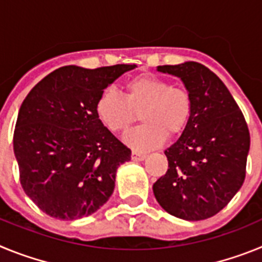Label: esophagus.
Returning a JSON list of instances; mask_svg holds the SVG:
<instances>
[{
    "mask_svg": "<svg viewBox=\"0 0 262 262\" xmlns=\"http://www.w3.org/2000/svg\"><path fill=\"white\" fill-rule=\"evenodd\" d=\"M145 157H147V155L140 154V152L138 151H133V154H131V159L135 160V161H142V160H144Z\"/></svg>",
    "mask_w": 262,
    "mask_h": 262,
    "instance_id": "obj_1",
    "label": "esophagus"
}]
</instances>
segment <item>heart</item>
<instances>
[{"label": "heart", "instance_id": "obj_1", "mask_svg": "<svg viewBox=\"0 0 262 262\" xmlns=\"http://www.w3.org/2000/svg\"><path fill=\"white\" fill-rule=\"evenodd\" d=\"M193 110L189 90L172 85L154 75H140L124 85V96L113 88L99 94L96 114L103 126L114 134L126 133L138 119L143 123L124 138L139 151H151L184 133Z\"/></svg>", "mask_w": 262, "mask_h": 262}]
</instances>
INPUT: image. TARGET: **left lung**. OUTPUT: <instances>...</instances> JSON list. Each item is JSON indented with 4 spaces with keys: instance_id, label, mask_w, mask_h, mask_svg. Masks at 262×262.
Here are the masks:
<instances>
[{
    "instance_id": "1",
    "label": "left lung",
    "mask_w": 262,
    "mask_h": 262,
    "mask_svg": "<svg viewBox=\"0 0 262 262\" xmlns=\"http://www.w3.org/2000/svg\"><path fill=\"white\" fill-rule=\"evenodd\" d=\"M184 81L193 101L191 117L165 151L168 172L154 184L160 206L173 216L202 221L228 205L247 173L248 124L222 80L195 61L160 66Z\"/></svg>"
}]
</instances>
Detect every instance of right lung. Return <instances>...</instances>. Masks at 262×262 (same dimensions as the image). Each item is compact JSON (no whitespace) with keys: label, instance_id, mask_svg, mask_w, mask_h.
I'll return each mask as SVG.
<instances>
[{"label":"right lung","instance_id":"add662e5","mask_svg":"<svg viewBox=\"0 0 262 262\" xmlns=\"http://www.w3.org/2000/svg\"><path fill=\"white\" fill-rule=\"evenodd\" d=\"M135 67H61L22 102L13 136L19 181L50 216H88L114 191L118 166L131 159V149L98 119L96 102L108 84Z\"/></svg>","mask_w":262,"mask_h":262}]
</instances>
